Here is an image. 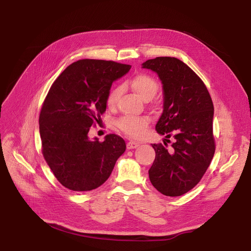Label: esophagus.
Here are the masks:
<instances>
[{
    "mask_svg": "<svg viewBox=\"0 0 251 251\" xmlns=\"http://www.w3.org/2000/svg\"><path fill=\"white\" fill-rule=\"evenodd\" d=\"M137 147H139V142H137V141L130 140V141H128V142H127V150L136 149Z\"/></svg>",
    "mask_w": 251,
    "mask_h": 251,
    "instance_id": "1",
    "label": "esophagus"
}]
</instances>
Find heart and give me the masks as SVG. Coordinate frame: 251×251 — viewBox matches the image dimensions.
<instances>
[{"label":"heart","mask_w":251,"mask_h":251,"mask_svg":"<svg viewBox=\"0 0 251 251\" xmlns=\"http://www.w3.org/2000/svg\"><path fill=\"white\" fill-rule=\"evenodd\" d=\"M130 85L136 94L143 100H151L159 90V82L155 79L146 73L136 75L130 81ZM122 92V87L117 85L113 87L105 99V103L109 108H114L119 97ZM151 123V118L148 116H132L127 115L119 118L117 120V126L121 131L131 137H140L146 132L147 128Z\"/></svg>","instance_id":"1"}]
</instances>
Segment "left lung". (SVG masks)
Returning a JSON list of instances; mask_svg holds the SVG:
<instances>
[{"label":"left lung","mask_w":251,"mask_h":251,"mask_svg":"<svg viewBox=\"0 0 251 251\" xmlns=\"http://www.w3.org/2000/svg\"><path fill=\"white\" fill-rule=\"evenodd\" d=\"M142 68L156 72L163 83L164 111L155 130L174 138L171 149L166 141V147L152 144L155 159L150 180L162 194L180 196L199 184L214 157L213 100L201 77L177 58L156 57Z\"/></svg>","instance_id":"1"}]
</instances>
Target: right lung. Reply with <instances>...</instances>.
Instances as JSON below:
<instances>
[{"instance_id":"1","label":"right lung","mask_w":251,"mask_h":251,"mask_svg":"<svg viewBox=\"0 0 251 251\" xmlns=\"http://www.w3.org/2000/svg\"><path fill=\"white\" fill-rule=\"evenodd\" d=\"M130 65L83 59L72 63L51 84L39 114L42 151L52 174L66 188L89 191L110 177L126 150L124 139L108 134L89 140L91 126L105 112V99Z\"/></svg>"}]
</instances>
